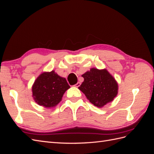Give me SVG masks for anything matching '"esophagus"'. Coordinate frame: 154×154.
Masks as SVG:
<instances>
[{
	"label": "esophagus",
	"mask_w": 154,
	"mask_h": 154,
	"mask_svg": "<svg viewBox=\"0 0 154 154\" xmlns=\"http://www.w3.org/2000/svg\"><path fill=\"white\" fill-rule=\"evenodd\" d=\"M80 85H81V83H80V82H78V83H76V84L74 85V87H80Z\"/></svg>",
	"instance_id": "34e87169"
}]
</instances>
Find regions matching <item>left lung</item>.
<instances>
[{
    "instance_id": "8db88e82",
    "label": "left lung",
    "mask_w": 154,
    "mask_h": 154,
    "mask_svg": "<svg viewBox=\"0 0 154 154\" xmlns=\"http://www.w3.org/2000/svg\"><path fill=\"white\" fill-rule=\"evenodd\" d=\"M82 76L84 81L78 88L94 106L103 107L117 96L118 83L106 69L91 68Z\"/></svg>"
}]
</instances>
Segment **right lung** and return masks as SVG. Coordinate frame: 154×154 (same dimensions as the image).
I'll use <instances>...</instances> for the list:
<instances>
[{
	"instance_id": "right-lung-1",
	"label": "right lung",
	"mask_w": 154,
	"mask_h": 154,
	"mask_svg": "<svg viewBox=\"0 0 154 154\" xmlns=\"http://www.w3.org/2000/svg\"><path fill=\"white\" fill-rule=\"evenodd\" d=\"M69 88L66 79L54 71L44 72L37 77L32 86V96L40 106L53 108L62 101L65 92Z\"/></svg>"
}]
</instances>
